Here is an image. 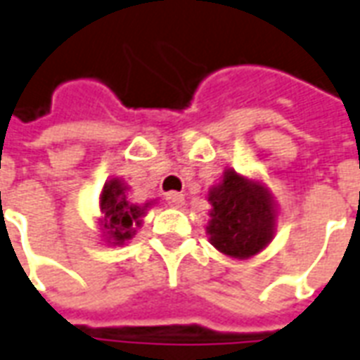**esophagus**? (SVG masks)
Returning <instances> with one entry per match:
<instances>
[{
    "instance_id": "esophagus-1",
    "label": "esophagus",
    "mask_w": 360,
    "mask_h": 360,
    "mask_svg": "<svg viewBox=\"0 0 360 360\" xmlns=\"http://www.w3.org/2000/svg\"><path fill=\"white\" fill-rule=\"evenodd\" d=\"M167 202H169L170 207H174V209H180L184 205V195L178 193V191H170V193H167Z\"/></svg>"
}]
</instances>
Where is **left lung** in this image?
<instances>
[{
  "label": "left lung",
  "instance_id": "obj_1",
  "mask_svg": "<svg viewBox=\"0 0 360 360\" xmlns=\"http://www.w3.org/2000/svg\"><path fill=\"white\" fill-rule=\"evenodd\" d=\"M212 205L207 233L220 252L231 258H250L273 239L275 205L269 191L258 182L226 170L209 191Z\"/></svg>",
  "mask_w": 360,
  "mask_h": 360
}]
</instances>
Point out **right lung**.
I'll return each instance as SVG.
<instances>
[{"label": "right lung", "instance_id": "1", "mask_svg": "<svg viewBox=\"0 0 360 360\" xmlns=\"http://www.w3.org/2000/svg\"><path fill=\"white\" fill-rule=\"evenodd\" d=\"M127 188L123 180L112 178L106 182L102 195H100V212H102V228L106 231L108 243L113 245H123L127 239H131L134 235V226L142 224V216L146 214V209L151 207V202H146L144 207L132 205L127 199Z\"/></svg>", "mask_w": 360, "mask_h": 360}]
</instances>
